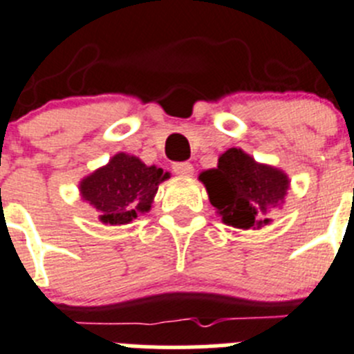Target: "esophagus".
I'll list each match as a JSON object with an SVG mask.
<instances>
[{
    "label": "esophagus",
    "instance_id": "1",
    "mask_svg": "<svg viewBox=\"0 0 354 354\" xmlns=\"http://www.w3.org/2000/svg\"><path fill=\"white\" fill-rule=\"evenodd\" d=\"M173 171L180 176H190V174H194V166L190 162H174Z\"/></svg>",
    "mask_w": 354,
    "mask_h": 354
}]
</instances>
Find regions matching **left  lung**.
<instances>
[{
  "label": "left lung",
  "mask_w": 354,
  "mask_h": 354,
  "mask_svg": "<svg viewBox=\"0 0 354 354\" xmlns=\"http://www.w3.org/2000/svg\"><path fill=\"white\" fill-rule=\"evenodd\" d=\"M199 180L223 222L237 229L267 225V213L285 199L290 183L283 171L257 164L237 148L227 150L216 169L201 173Z\"/></svg>",
  "instance_id": "8db88e82"
}]
</instances>
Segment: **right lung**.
<instances>
[{"instance_id":"obj_1","label":"right lung","mask_w":354,"mask_h":354,"mask_svg":"<svg viewBox=\"0 0 354 354\" xmlns=\"http://www.w3.org/2000/svg\"><path fill=\"white\" fill-rule=\"evenodd\" d=\"M167 176L160 167L145 166L134 155L117 153L108 166L82 181L80 192L99 211L102 223L124 225L150 209L158 183Z\"/></svg>"}]
</instances>
